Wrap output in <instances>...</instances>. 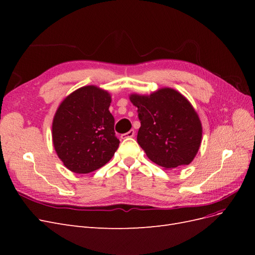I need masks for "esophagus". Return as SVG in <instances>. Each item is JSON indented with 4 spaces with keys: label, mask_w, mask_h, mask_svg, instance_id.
Segmentation results:
<instances>
[{
    "label": "esophagus",
    "mask_w": 255,
    "mask_h": 255,
    "mask_svg": "<svg viewBox=\"0 0 255 255\" xmlns=\"http://www.w3.org/2000/svg\"><path fill=\"white\" fill-rule=\"evenodd\" d=\"M134 135H135L134 129H130V130H128V133L122 134V135H121V138H122V139H127V138H132V137H134Z\"/></svg>",
    "instance_id": "1"
}]
</instances>
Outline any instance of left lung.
<instances>
[{"label":"left lung","instance_id":"8db88e82","mask_svg":"<svg viewBox=\"0 0 255 255\" xmlns=\"http://www.w3.org/2000/svg\"><path fill=\"white\" fill-rule=\"evenodd\" d=\"M140 128L137 141L153 163L165 169L189 165L202 141V125L194 106L179 91L160 88L132 94Z\"/></svg>","mask_w":255,"mask_h":255}]
</instances>
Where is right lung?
Returning a JSON list of instances; mask_svg holds the SVG:
<instances>
[{
  "mask_svg": "<svg viewBox=\"0 0 255 255\" xmlns=\"http://www.w3.org/2000/svg\"><path fill=\"white\" fill-rule=\"evenodd\" d=\"M111 95L89 85L67 96L52 123V140L59 159L74 173H89L109 163L119 146Z\"/></svg>",
  "mask_w": 255,
  "mask_h": 255,
  "instance_id": "1",
  "label": "right lung"
}]
</instances>
